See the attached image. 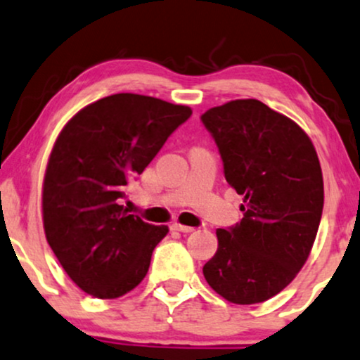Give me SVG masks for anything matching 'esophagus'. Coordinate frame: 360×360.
I'll return each mask as SVG.
<instances>
[{
	"label": "esophagus",
	"instance_id": "1",
	"mask_svg": "<svg viewBox=\"0 0 360 360\" xmlns=\"http://www.w3.org/2000/svg\"><path fill=\"white\" fill-rule=\"evenodd\" d=\"M172 230H175V232H181V233H190V232H193L195 229L187 227V225H181V224H173Z\"/></svg>",
	"mask_w": 360,
	"mask_h": 360
}]
</instances>
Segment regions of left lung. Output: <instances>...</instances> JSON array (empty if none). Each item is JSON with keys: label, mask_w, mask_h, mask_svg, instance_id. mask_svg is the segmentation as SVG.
<instances>
[{"label": "left lung", "mask_w": 360, "mask_h": 360, "mask_svg": "<svg viewBox=\"0 0 360 360\" xmlns=\"http://www.w3.org/2000/svg\"><path fill=\"white\" fill-rule=\"evenodd\" d=\"M229 185L243 197V219L217 230L203 275L238 305L260 304L295 278L321 224L323 180L309 135L259 100H232L202 115Z\"/></svg>", "instance_id": "obj_1"}]
</instances>
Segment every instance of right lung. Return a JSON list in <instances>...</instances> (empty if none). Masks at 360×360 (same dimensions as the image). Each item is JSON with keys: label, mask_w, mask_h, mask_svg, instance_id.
I'll list each match as a JSON object with an SVG mask.
<instances>
[{"label": "right lung", "mask_w": 360, "mask_h": 360, "mask_svg": "<svg viewBox=\"0 0 360 360\" xmlns=\"http://www.w3.org/2000/svg\"><path fill=\"white\" fill-rule=\"evenodd\" d=\"M190 115L185 105L117 93L79 110L58 135L43 180V227L86 294L117 299L145 278L168 227L128 215L120 202Z\"/></svg>", "instance_id": "obj_1"}]
</instances>
